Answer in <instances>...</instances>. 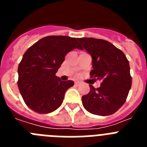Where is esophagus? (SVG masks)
Masks as SVG:
<instances>
[{"label": "esophagus", "mask_w": 147, "mask_h": 147, "mask_svg": "<svg viewBox=\"0 0 147 147\" xmlns=\"http://www.w3.org/2000/svg\"><path fill=\"white\" fill-rule=\"evenodd\" d=\"M75 85H76V86H79V85H80V82H75Z\"/></svg>", "instance_id": "34e87169"}]
</instances>
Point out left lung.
<instances>
[{"label":"left lung","mask_w":147,"mask_h":147,"mask_svg":"<svg viewBox=\"0 0 147 147\" xmlns=\"http://www.w3.org/2000/svg\"><path fill=\"white\" fill-rule=\"evenodd\" d=\"M82 47L93 59L91 78L102 80L101 86L90 85V92L82 97L85 110L98 115L115 113L127 98L132 85L129 61L122 51L110 42L101 39H79Z\"/></svg>","instance_id":"8db88e82"}]
</instances>
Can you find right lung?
Wrapping results in <instances>:
<instances>
[{"instance_id":"obj_1","label":"right lung","mask_w":147,"mask_h":147,"mask_svg":"<svg viewBox=\"0 0 147 147\" xmlns=\"http://www.w3.org/2000/svg\"><path fill=\"white\" fill-rule=\"evenodd\" d=\"M74 49H81L77 38L48 36L23 54L18 66V86L26 105L34 112L44 114L57 110L66 90L74 85L56 76L66 54Z\"/></svg>"}]
</instances>
